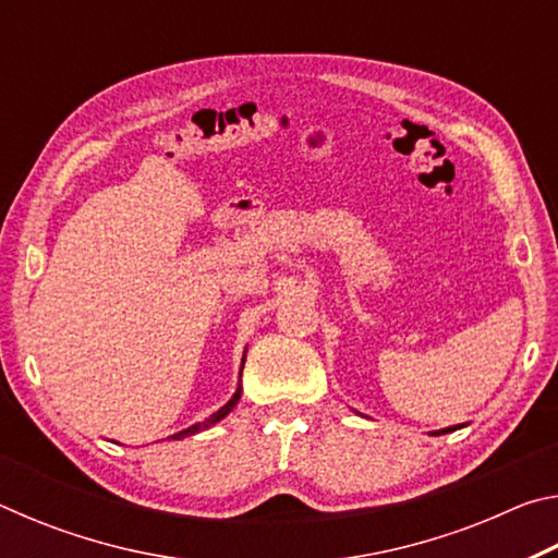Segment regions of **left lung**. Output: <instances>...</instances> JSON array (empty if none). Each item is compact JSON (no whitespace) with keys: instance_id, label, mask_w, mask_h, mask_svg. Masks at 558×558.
Instances as JSON below:
<instances>
[{"instance_id":"8db88e82","label":"left lung","mask_w":558,"mask_h":558,"mask_svg":"<svg viewBox=\"0 0 558 558\" xmlns=\"http://www.w3.org/2000/svg\"><path fill=\"white\" fill-rule=\"evenodd\" d=\"M458 428H462V426H450V428H442V430H436V433H433V436H442V433H452V430H458Z\"/></svg>"}]
</instances>
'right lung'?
I'll return each mask as SVG.
<instances>
[{
  "label": "right lung",
  "instance_id": "obj_1",
  "mask_svg": "<svg viewBox=\"0 0 558 558\" xmlns=\"http://www.w3.org/2000/svg\"><path fill=\"white\" fill-rule=\"evenodd\" d=\"M243 364H245V354H243V359H241V372H243ZM241 381V379H239ZM241 384H239V389H235V393L231 396L229 401H226L219 411L216 413H211L209 418L206 421H202V423H194V426H189V428H184V430H179V433H174V436H169L172 440H182V438H186V436H194V433H199V430H206V428H211V426H216V423L219 421H223L226 415H229L233 409H235V403H239V399H241Z\"/></svg>",
  "mask_w": 558,
  "mask_h": 558
}]
</instances>
